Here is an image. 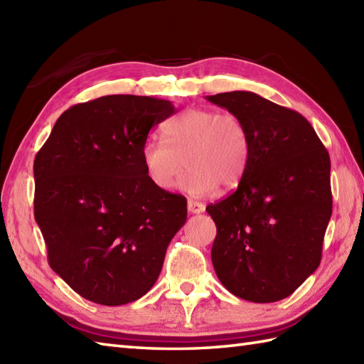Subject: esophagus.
Returning <instances> with one entry per match:
<instances>
[{"label":"esophagus","mask_w":364,"mask_h":364,"mask_svg":"<svg viewBox=\"0 0 364 364\" xmlns=\"http://www.w3.org/2000/svg\"><path fill=\"white\" fill-rule=\"evenodd\" d=\"M188 211L191 214H202L205 211V205L194 202V200H188Z\"/></svg>","instance_id":"1"}]
</instances>
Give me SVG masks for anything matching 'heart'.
I'll return each instance as SVG.
<instances>
[{
    "mask_svg": "<svg viewBox=\"0 0 364 364\" xmlns=\"http://www.w3.org/2000/svg\"><path fill=\"white\" fill-rule=\"evenodd\" d=\"M167 141L149 137L142 145V162L154 186L168 191L186 168L180 189L203 197L219 188H236L242 180L250 144L239 115L192 107L166 125Z\"/></svg>",
    "mask_w": 364,
    "mask_h": 364,
    "instance_id": "obj_1",
    "label": "heart"
}]
</instances>
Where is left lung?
I'll use <instances>...</instances> for the list:
<instances>
[{
	"instance_id": "8db88e82",
	"label": "left lung",
	"mask_w": 364,
	"mask_h": 364,
	"mask_svg": "<svg viewBox=\"0 0 364 364\" xmlns=\"http://www.w3.org/2000/svg\"><path fill=\"white\" fill-rule=\"evenodd\" d=\"M206 100L239 115L250 144L236 191L206 206L218 227L214 270L236 297L282 300L321 264L331 218L328 151L304 115L253 92Z\"/></svg>"
}]
</instances>
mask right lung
Listing matches in <instances>:
<instances>
[{
	"label": "right lung",
	"instance_id": "right-lung-1",
	"mask_svg": "<svg viewBox=\"0 0 364 364\" xmlns=\"http://www.w3.org/2000/svg\"><path fill=\"white\" fill-rule=\"evenodd\" d=\"M167 100L106 95L67 109L34 159V218L51 269L81 297L117 306L156 283L188 219L186 198L154 186L142 162Z\"/></svg>",
	"mask_w": 364,
	"mask_h": 364
}]
</instances>
